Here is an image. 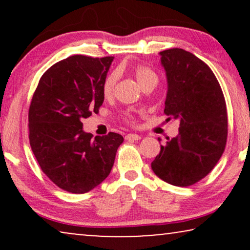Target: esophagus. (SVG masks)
Listing matches in <instances>:
<instances>
[{
	"label": "esophagus",
	"mask_w": 250,
	"mask_h": 250,
	"mask_svg": "<svg viewBox=\"0 0 250 250\" xmlns=\"http://www.w3.org/2000/svg\"><path fill=\"white\" fill-rule=\"evenodd\" d=\"M140 139H141V135L134 134V133H129V134L125 136V140H135V141H138Z\"/></svg>",
	"instance_id": "1"
}]
</instances>
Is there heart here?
I'll return each instance as SVG.
<instances>
[{
	"instance_id": "obj_1",
	"label": "heart",
	"mask_w": 250,
	"mask_h": 250,
	"mask_svg": "<svg viewBox=\"0 0 250 250\" xmlns=\"http://www.w3.org/2000/svg\"><path fill=\"white\" fill-rule=\"evenodd\" d=\"M133 74H134L136 81H138V83L142 88L149 86V85L156 86V84L158 83L159 81L158 74H157L151 67L145 66V64L136 66L134 68V70H133ZM118 78V70H112L111 73H109L107 76H105L104 83H102V94H104V98H110L111 95L114 94ZM123 118H124V121L127 123H134V117H133V115L129 111H125L124 114H123Z\"/></svg>"
}]
</instances>
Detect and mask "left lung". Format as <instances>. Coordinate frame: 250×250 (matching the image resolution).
<instances>
[{"label":"left lung","instance_id":"left-lung-1","mask_svg":"<svg viewBox=\"0 0 250 250\" xmlns=\"http://www.w3.org/2000/svg\"><path fill=\"white\" fill-rule=\"evenodd\" d=\"M168 91L165 112L180 121L179 135L167 139L151 163L159 179L190 187L211 172L228 139L227 104L216 76L203 60L183 49L160 52Z\"/></svg>","mask_w":250,"mask_h":250}]
</instances>
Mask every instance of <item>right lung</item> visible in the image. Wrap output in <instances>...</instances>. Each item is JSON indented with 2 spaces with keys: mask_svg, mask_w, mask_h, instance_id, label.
Segmentation results:
<instances>
[{
  "mask_svg": "<svg viewBox=\"0 0 250 250\" xmlns=\"http://www.w3.org/2000/svg\"><path fill=\"white\" fill-rule=\"evenodd\" d=\"M114 57L71 56L42 75L28 111L29 142L43 173L60 189L86 193L107 179L124 139L83 129L104 100L102 83Z\"/></svg>",
  "mask_w": 250,
  "mask_h": 250,
  "instance_id": "obj_1",
  "label": "right lung"
}]
</instances>
